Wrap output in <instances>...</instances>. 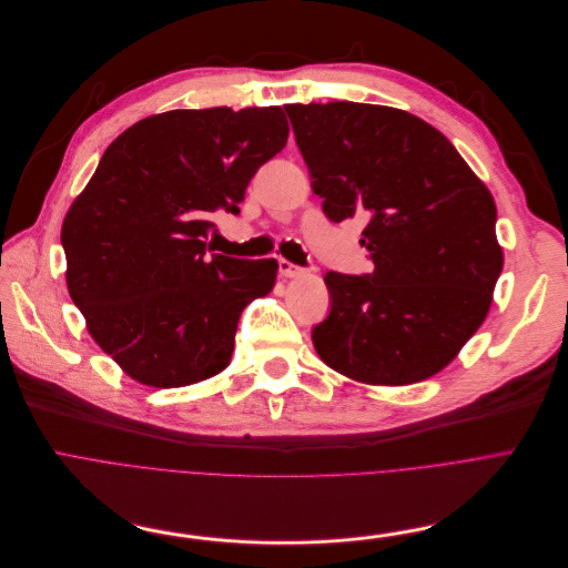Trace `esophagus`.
<instances>
[{
	"label": "esophagus",
	"instance_id": "obj_1",
	"mask_svg": "<svg viewBox=\"0 0 568 568\" xmlns=\"http://www.w3.org/2000/svg\"><path fill=\"white\" fill-rule=\"evenodd\" d=\"M280 275H282V277H301V275H305V270H303L301 265L291 263V261L280 258Z\"/></svg>",
	"mask_w": 568,
	"mask_h": 568
}]
</instances>
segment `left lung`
Instances as JSON below:
<instances>
[{
    "label": "left lung",
    "mask_w": 568,
    "mask_h": 568,
    "mask_svg": "<svg viewBox=\"0 0 568 568\" xmlns=\"http://www.w3.org/2000/svg\"><path fill=\"white\" fill-rule=\"evenodd\" d=\"M323 214L367 220L372 273L331 270L321 361L356 382L407 386L444 369L478 331L501 275L495 201L453 143L388 105L288 103Z\"/></svg>",
    "instance_id": "obj_1"
}]
</instances>
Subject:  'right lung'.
Instances as JSON below:
<instances>
[{
    "label": "right lung",
    "mask_w": 568,
    "mask_h": 568,
    "mask_svg": "<svg viewBox=\"0 0 568 568\" xmlns=\"http://www.w3.org/2000/svg\"><path fill=\"white\" fill-rule=\"evenodd\" d=\"M288 139L280 105L169 111L108 145L62 224L67 286L94 342L131 379L178 388L222 372L237 318L275 258L207 256L217 212Z\"/></svg>",
    "instance_id": "obj_1"
}]
</instances>
